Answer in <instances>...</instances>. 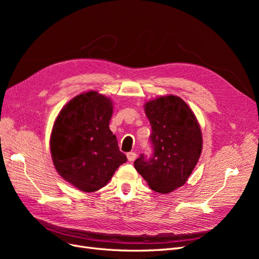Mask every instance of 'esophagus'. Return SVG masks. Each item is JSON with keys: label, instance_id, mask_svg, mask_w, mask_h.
<instances>
[{"label": "esophagus", "instance_id": "34e87169", "mask_svg": "<svg viewBox=\"0 0 259 259\" xmlns=\"http://www.w3.org/2000/svg\"><path fill=\"white\" fill-rule=\"evenodd\" d=\"M127 160L130 161V162H133V161H135V159H136V156H137V154L135 153V152H128L127 154Z\"/></svg>", "mask_w": 259, "mask_h": 259}]
</instances>
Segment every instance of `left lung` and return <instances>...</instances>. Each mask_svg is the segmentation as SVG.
Returning <instances> with one entry per match:
<instances>
[{
    "label": "left lung",
    "mask_w": 259,
    "mask_h": 259,
    "mask_svg": "<svg viewBox=\"0 0 259 259\" xmlns=\"http://www.w3.org/2000/svg\"><path fill=\"white\" fill-rule=\"evenodd\" d=\"M151 124L150 159L142 154L134 162L138 173L155 192L168 193L182 187L197 165L202 133L197 117L178 96H162L145 105Z\"/></svg>",
    "instance_id": "8db88e82"
}]
</instances>
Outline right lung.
Wrapping results in <instances>:
<instances>
[{"mask_svg":"<svg viewBox=\"0 0 259 259\" xmlns=\"http://www.w3.org/2000/svg\"><path fill=\"white\" fill-rule=\"evenodd\" d=\"M112 101L97 92L75 96L61 109L51 135V153L58 174L84 192L107 185L127 161L109 128Z\"/></svg>","mask_w":259,"mask_h":259,"instance_id":"add662e5","label":"right lung"}]
</instances>
